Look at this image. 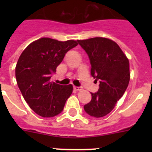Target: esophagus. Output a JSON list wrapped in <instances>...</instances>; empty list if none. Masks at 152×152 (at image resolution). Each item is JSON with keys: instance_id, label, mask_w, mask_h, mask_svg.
<instances>
[{"instance_id": "esophagus-1", "label": "esophagus", "mask_w": 152, "mask_h": 152, "mask_svg": "<svg viewBox=\"0 0 152 152\" xmlns=\"http://www.w3.org/2000/svg\"><path fill=\"white\" fill-rule=\"evenodd\" d=\"M74 89H75V91H81V90H82V88H81V87H76V86H75V87H74Z\"/></svg>"}]
</instances>
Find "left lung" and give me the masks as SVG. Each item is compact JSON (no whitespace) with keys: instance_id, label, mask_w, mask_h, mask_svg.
Wrapping results in <instances>:
<instances>
[{"instance_id":"left-lung-1","label":"left lung","mask_w":152,"mask_h":152,"mask_svg":"<svg viewBox=\"0 0 152 152\" xmlns=\"http://www.w3.org/2000/svg\"><path fill=\"white\" fill-rule=\"evenodd\" d=\"M91 62V76L99 80V89L91 93L92 99L84 106L93 117L105 116L124 94L130 79L129 61L119 45L103 37L77 40Z\"/></svg>"}]
</instances>
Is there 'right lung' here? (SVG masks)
<instances>
[{
    "instance_id": "right-lung-1",
    "label": "right lung",
    "mask_w": 152,
    "mask_h": 152,
    "mask_svg": "<svg viewBox=\"0 0 152 152\" xmlns=\"http://www.w3.org/2000/svg\"><path fill=\"white\" fill-rule=\"evenodd\" d=\"M75 40L60 42L41 38L29 44L19 58L15 73L17 85L32 110L42 117H53L62 112L73 86L51 82V77Z\"/></svg>"
}]
</instances>
